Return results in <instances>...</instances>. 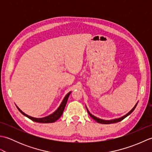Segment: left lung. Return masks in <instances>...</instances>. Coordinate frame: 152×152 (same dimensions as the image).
Masks as SVG:
<instances>
[{
  "label": "left lung",
  "mask_w": 152,
  "mask_h": 152,
  "mask_svg": "<svg viewBox=\"0 0 152 152\" xmlns=\"http://www.w3.org/2000/svg\"><path fill=\"white\" fill-rule=\"evenodd\" d=\"M138 104V102L136 103V104L134 105V107L132 108L131 110L127 114H126L125 115L121 116V118H115V119H109V120H106V119H101V118H96V116L93 115L92 114H91V113L89 112V111L88 110V108H87V106H86V109H87V111H88L89 115L91 116V117L94 119V120H95L97 123H99V124H114V123H117V122H119V121H121V120H123V119H125L126 117H127V116L129 115H130L132 112H133L134 111V110L135 109V108H136V106Z\"/></svg>",
  "instance_id": "left-lung-1"
}]
</instances>
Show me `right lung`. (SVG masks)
Masks as SVG:
<instances>
[{
    "mask_svg": "<svg viewBox=\"0 0 152 152\" xmlns=\"http://www.w3.org/2000/svg\"><path fill=\"white\" fill-rule=\"evenodd\" d=\"M71 92L72 91L69 92L65 96H64V97L63 99L62 102H61L59 106L57 108L56 111H54L52 114H51L47 116H45V117H44V118H38L32 117V116H30V115H28L25 114V113L23 112L17 105L16 104L15 105H16V107H17L18 109L19 110V111L23 115L26 116V117L29 118L30 119L33 120V121L38 122V123H42V124H49V123H53L56 121H57V119H59L61 115H62L63 111H64V108H65V106L66 104L68 99H69V96L71 93Z\"/></svg>",
    "mask_w": 152,
    "mask_h": 152,
    "instance_id": "add662e5",
    "label": "right lung"
}]
</instances>
